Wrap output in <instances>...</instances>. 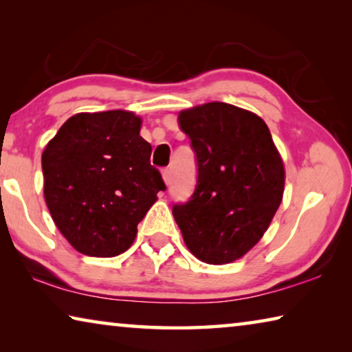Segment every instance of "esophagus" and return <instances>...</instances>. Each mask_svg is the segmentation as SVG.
Here are the masks:
<instances>
[{"instance_id":"esophagus-1","label":"esophagus","mask_w":352,"mask_h":352,"mask_svg":"<svg viewBox=\"0 0 352 352\" xmlns=\"http://www.w3.org/2000/svg\"><path fill=\"white\" fill-rule=\"evenodd\" d=\"M163 180H164V183L166 184H169L170 183V170L169 169H163Z\"/></svg>"}]
</instances>
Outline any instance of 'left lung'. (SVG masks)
<instances>
[{
	"label": "left lung",
	"instance_id": "8db88e82",
	"mask_svg": "<svg viewBox=\"0 0 352 352\" xmlns=\"http://www.w3.org/2000/svg\"><path fill=\"white\" fill-rule=\"evenodd\" d=\"M178 126L195 152L197 184L172 214L195 258L228 264L261 241L281 205V155L267 124L231 104L208 102L183 110Z\"/></svg>",
	"mask_w": 352,
	"mask_h": 352
}]
</instances>
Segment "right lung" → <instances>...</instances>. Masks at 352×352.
I'll return each mask as SVG.
<instances>
[{"label":"right lung","mask_w":352,"mask_h":352,"mask_svg":"<svg viewBox=\"0 0 352 352\" xmlns=\"http://www.w3.org/2000/svg\"><path fill=\"white\" fill-rule=\"evenodd\" d=\"M132 111L77 113L45 147V200L77 252L111 258L132 245L138 223L166 189L152 146Z\"/></svg>","instance_id":"1"}]
</instances>
